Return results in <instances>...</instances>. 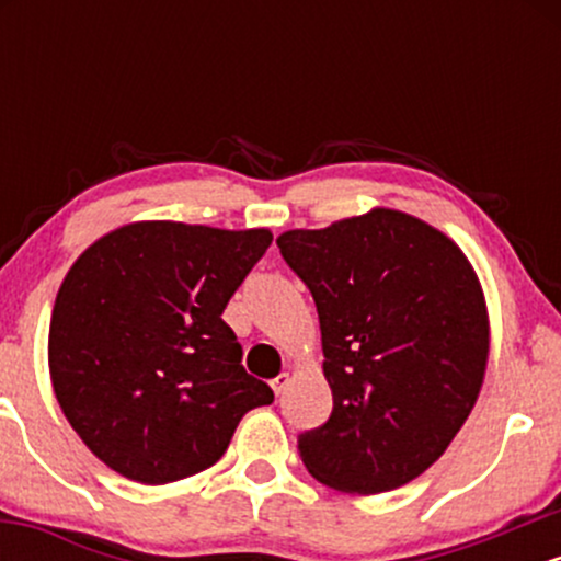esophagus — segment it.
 <instances>
[{
  "instance_id": "obj_1",
  "label": "esophagus",
  "mask_w": 561,
  "mask_h": 561,
  "mask_svg": "<svg viewBox=\"0 0 561 561\" xmlns=\"http://www.w3.org/2000/svg\"><path fill=\"white\" fill-rule=\"evenodd\" d=\"M287 385H289V375H287V371H282L279 377H274V379H272V390L276 392V396H282V392H285Z\"/></svg>"
}]
</instances>
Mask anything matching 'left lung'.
<instances>
[{"mask_svg":"<svg viewBox=\"0 0 561 561\" xmlns=\"http://www.w3.org/2000/svg\"><path fill=\"white\" fill-rule=\"evenodd\" d=\"M282 259L311 289L332 414L300 459L343 493L396 491L446 454L478 403L491 321L472 263L440 229L392 208L289 229Z\"/></svg>","mask_w":561,"mask_h":561,"instance_id":"obj_1","label":"left lung"}]
</instances>
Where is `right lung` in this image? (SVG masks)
Here are the masks:
<instances>
[{"mask_svg": "<svg viewBox=\"0 0 561 561\" xmlns=\"http://www.w3.org/2000/svg\"><path fill=\"white\" fill-rule=\"evenodd\" d=\"M268 229L134 221L76 259L49 321V377L70 427L113 472L165 485L214 467L274 392L221 319Z\"/></svg>", "mask_w": 561, "mask_h": 561, "instance_id": "right-lung-1", "label": "right lung"}]
</instances>
